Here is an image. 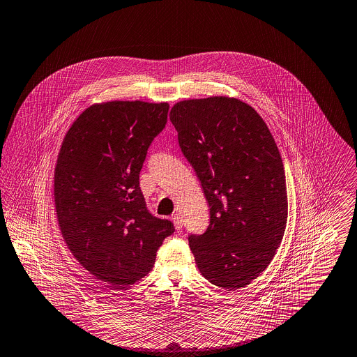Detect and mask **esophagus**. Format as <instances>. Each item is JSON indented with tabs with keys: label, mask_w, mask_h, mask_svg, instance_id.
Wrapping results in <instances>:
<instances>
[{
	"label": "esophagus",
	"mask_w": 357,
	"mask_h": 357,
	"mask_svg": "<svg viewBox=\"0 0 357 357\" xmlns=\"http://www.w3.org/2000/svg\"><path fill=\"white\" fill-rule=\"evenodd\" d=\"M172 221H174V224H175V228H176L178 231H181V229H182V218H181V215H179V214H175V215L172 217Z\"/></svg>",
	"instance_id": "1"
}]
</instances>
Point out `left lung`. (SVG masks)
<instances>
[{
    "mask_svg": "<svg viewBox=\"0 0 357 357\" xmlns=\"http://www.w3.org/2000/svg\"><path fill=\"white\" fill-rule=\"evenodd\" d=\"M169 119L210 207L208 228L188 238L197 267L220 288H243L271 263L287 227L275 140L255 108L229 97L181 101Z\"/></svg>",
    "mask_w": 357,
    "mask_h": 357,
    "instance_id": "left-lung-1",
    "label": "left lung"
}]
</instances>
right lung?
Masks as SVG:
<instances>
[{
  "mask_svg": "<svg viewBox=\"0 0 357 357\" xmlns=\"http://www.w3.org/2000/svg\"><path fill=\"white\" fill-rule=\"evenodd\" d=\"M169 105L111 101L83 111L69 128L55 167L54 199L61 234L94 277L123 289L147 275L168 220L146 206L139 175Z\"/></svg>",
  "mask_w": 357,
  "mask_h": 357,
  "instance_id": "1",
  "label": "right lung"
}]
</instances>
